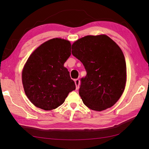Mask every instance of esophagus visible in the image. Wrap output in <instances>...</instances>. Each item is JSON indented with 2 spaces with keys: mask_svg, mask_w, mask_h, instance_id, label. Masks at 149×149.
I'll list each match as a JSON object with an SVG mask.
<instances>
[{
  "mask_svg": "<svg viewBox=\"0 0 149 149\" xmlns=\"http://www.w3.org/2000/svg\"><path fill=\"white\" fill-rule=\"evenodd\" d=\"M75 86H76V89L78 90L79 87H80V84H81V82H80V80L79 79H77L75 80Z\"/></svg>",
  "mask_w": 149,
  "mask_h": 149,
  "instance_id": "esophagus-1",
  "label": "esophagus"
}]
</instances>
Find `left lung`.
Listing matches in <instances>:
<instances>
[{
	"mask_svg": "<svg viewBox=\"0 0 149 149\" xmlns=\"http://www.w3.org/2000/svg\"><path fill=\"white\" fill-rule=\"evenodd\" d=\"M72 55L84 66L79 95L87 108L101 111L111 108L123 94L127 66L120 47L106 35H88L72 44Z\"/></svg>",
	"mask_w": 149,
	"mask_h": 149,
	"instance_id": "left-lung-1",
	"label": "left lung"
}]
</instances>
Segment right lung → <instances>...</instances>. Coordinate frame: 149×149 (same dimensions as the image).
Listing matches in <instances>:
<instances>
[{
  "label": "right lung",
  "instance_id": "right-lung-1",
  "mask_svg": "<svg viewBox=\"0 0 149 149\" xmlns=\"http://www.w3.org/2000/svg\"><path fill=\"white\" fill-rule=\"evenodd\" d=\"M70 55V42L56 38L42 43L29 56L22 70V82L26 96L36 107L55 109L75 89L63 66Z\"/></svg>",
  "mask_w": 149,
  "mask_h": 149
}]
</instances>
